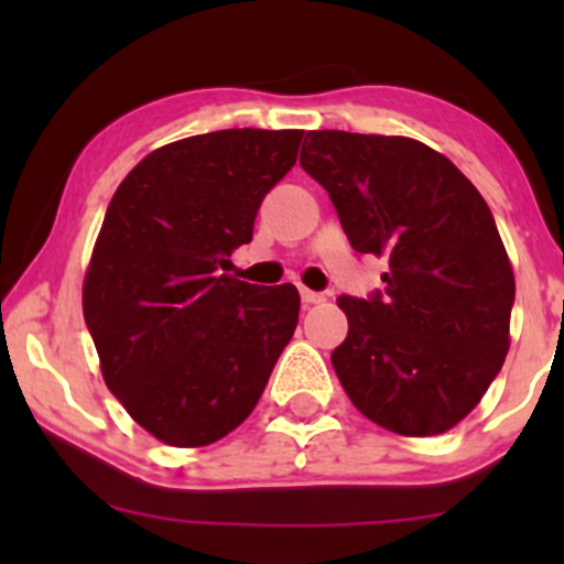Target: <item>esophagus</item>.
Returning <instances> with one entry per match:
<instances>
[{
  "mask_svg": "<svg viewBox=\"0 0 564 564\" xmlns=\"http://www.w3.org/2000/svg\"><path fill=\"white\" fill-rule=\"evenodd\" d=\"M300 296H302V304H321V302H326V294H321V291H310V289H302L300 291Z\"/></svg>",
  "mask_w": 564,
  "mask_h": 564,
  "instance_id": "esophagus-1",
  "label": "esophagus"
}]
</instances>
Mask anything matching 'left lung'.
<instances>
[{
  "label": "left lung",
  "instance_id": "obj_1",
  "mask_svg": "<svg viewBox=\"0 0 564 564\" xmlns=\"http://www.w3.org/2000/svg\"><path fill=\"white\" fill-rule=\"evenodd\" d=\"M349 246L384 257V289L341 294L332 364L352 405L394 435H440L480 403L509 349L514 273L496 219L448 159L408 138L307 132Z\"/></svg>",
  "mask_w": 564,
  "mask_h": 564
}]
</instances>
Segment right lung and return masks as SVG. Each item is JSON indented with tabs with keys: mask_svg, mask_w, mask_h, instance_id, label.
<instances>
[{
	"mask_svg": "<svg viewBox=\"0 0 564 564\" xmlns=\"http://www.w3.org/2000/svg\"><path fill=\"white\" fill-rule=\"evenodd\" d=\"M300 129H223L159 148L113 193L84 278L102 379L161 443H217L254 411L300 321L291 283L225 275Z\"/></svg>",
	"mask_w": 564,
	"mask_h": 564,
	"instance_id": "right-lung-1",
	"label": "right lung"
}]
</instances>
